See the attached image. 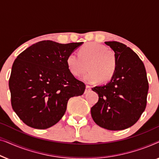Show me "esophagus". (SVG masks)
Wrapping results in <instances>:
<instances>
[{
	"mask_svg": "<svg viewBox=\"0 0 159 159\" xmlns=\"http://www.w3.org/2000/svg\"><path fill=\"white\" fill-rule=\"evenodd\" d=\"M91 90V87L89 86V85H86V88H85V91H84V93H88L89 91Z\"/></svg>",
	"mask_w": 159,
	"mask_h": 159,
	"instance_id": "obj_1",
	"label": "esophagus"
}]
</instances>
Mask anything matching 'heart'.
Instances as JSON below:
<instances>
[{
    "label": "heart",
    "mask_w": 159,
    "mask_h": 159,
    "mask_svg": "<svg viewBox=\"0 0 159 159\" xmlns=\"http://www.w3.org/2000/svg\"><path fill=\"white\" fill-rule=\"evenodd\" d=\"M66 64L74 76L83 75L88 68L89 73L82 79L88 83L100 80L106 82L114 77L116 70V58L114 52L107 47L96 43H90L80 50V55L71 53L67 56Z\"/></svg>",
    "instance_id": "b5f03b06"
}]
</instances>
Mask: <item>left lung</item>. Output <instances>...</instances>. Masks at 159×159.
<instances>
[{
  "label": "left lung",
  "mask_w": 159,
  "mask_h": 159,
  "mask_svg": "<svg viewBox=\"0 0 159 159\" xmlns=\"http://www.w3.org/2000/svg\"><path fill=\"white\" fill-rule=\"evenodd\" d=\"M105 43L114 51L116 70L109 82L92 88L99 98L91 116L102 128L122 130L134 125L145 111L148 82L144 64L130 48L116 41Z\"/></svg>",
  "instance_id": "8db88e82"
}]
</instances>
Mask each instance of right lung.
Here are the masks:
<instances>
[{
    "mask_svg": "<svg viewBox=\"0 0 159 159\" xmlns=\"http://www.w3.org/2000/svg\"><path fill=\"white\" fill-rule=\"evenodd\" d=\"M82 43L43 40L15 59L8 82L11 101L13 110L27 126L52 127L64 115L69 99L84 93L85 84L66 64L67 56Z\"/></svg>",
    "mask_w": 159,
    "mask_h": 159,
    "instance_id": "1",
    "label": "right lung"
}]
</instances>
